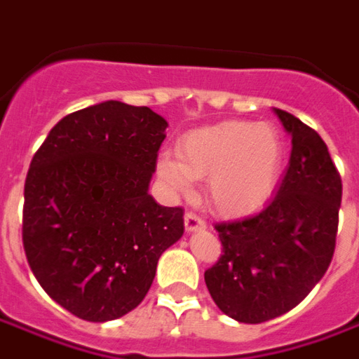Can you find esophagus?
Returning <instances> with one entry per match:
<instances>
[{"label": "esophagus", "mask_w": 359, "mask_h": 359, "mask_svg": "<svg viewBox=\"0 0 359 359\" xmlns=\"http://www.w3.org/2000/svg\"><path fill=\"white\" fill-rule=\"evenodd\" d=\"M184 226H187L188 233H194V231H200V229H205V221H203L200 215H196L192 211H188L184 215Z\"/></svg>", "instance_id": "obj_1"}]
</instances>
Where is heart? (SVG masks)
Masks as SVG:
<instances>
[{
  "mask_svg": "<svg viewBox=\"0 0 359 359\" xmlns=\"http://www.w3.org/2000/svg\"><path fill=\"white\" fill-rule=\"evenodd\" d=\"M283 142L273 126L225 121L188 133L179 156L157 159V177L175 194H188L196 179L208 177L211 205L225 215L259 210L280 175Z\"/></svg>",
  "mask_w": 359,
  "mask_h": 359,
  "instance_id": "1",
  "label": "heart"
}]
</instances>
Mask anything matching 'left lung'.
<instances>
[{
	"label": "left lung",
	"instance_id": "8db88e82",
	"mask_svg": "<svg viewBox=\"0 0 359 359\" xmlns=\"http://www.w3.org/2000/svg\"><path fill=\"white\" fill-rule=\"evenodd\" d=\"M292 136L277 192L256 215L217 223L223 254L205 271L211 298L241 323H264L298 306L331 265L342 180L321 136L275 109Z\"/></svg>",
	"mask_w": 359,
	"mask_h": 359
}]
</instances>
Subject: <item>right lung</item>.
<instances>
[{"instance_id": "1", "label": "right lung", "mask_w": 359, "mask_h": 359, "mask_svg": "<svg viewBox=\"0 0 359 359\" xmlns=\"http://www.w3.org/2000/svg\"><path fill=\"white\" fill-rule=\"evenodd\" d=\"M167 121L123 102L90 105L53 126L25 182L22 244L51 300L103 323L148 294L157 262L184 233V210L148 192Z\"/></svg>"}]
</instances>
